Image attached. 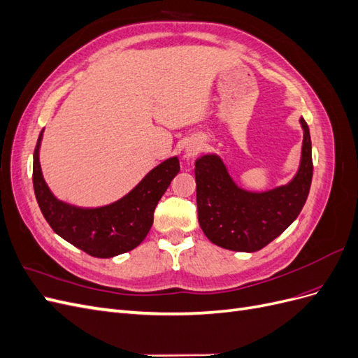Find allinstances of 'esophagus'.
I'll use <instances>...</instances> for the list:
<instances>
[{"instance_id":"obj_1","label":"esophagus","mask_w":358,"mask_h":358,"mask_svg":"<svg viewBox=\"0 0 358 358\" xmlns=\"http://www.w3.org/2000/svg\"><path fill=\"white\" fill-rule=\"evenodd\" d=\"M199 152H200V145L199 143H189V145H187V148H185L187 157L194 158Z\"/></svg>"}]
</instances>
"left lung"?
I'll use <instances>...</instances> for the list:
<instances>
[{"label": "left lung", "mask_w": 358, "mask_h": 358, "mask_svg": "<svg viewBox=\"0 0 358 358\" xmlns=\"http://www.w3.org/2000/svg\"><path fill=\"white\" fill-rule=\"evenodd\" d=\"M303 128L301 161L288 185L267 192H248L230 178L216 155L196 161L199 222L208 239L230 251L255 252L284 233L306 203L312 182L309 127Z\"/></svg>", "instance_id": "left-lung-1"}]
</instances>
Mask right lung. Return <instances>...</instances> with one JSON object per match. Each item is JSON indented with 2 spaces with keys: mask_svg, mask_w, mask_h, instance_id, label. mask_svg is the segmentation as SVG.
<instances>
[{
  "mask_svg": "<svg viewBox=\"0 0 358 358\" xmlns=\"http://www.w3.org/2000/svg\"><path fill=\"white\" fill-rule=\"evenodd\" d=\"M38 136L32 164V183L40 210L52 230L64 241L96 258H112L131 251L143 242L154 222V210L162 194L179 170V159L173 157L150 170L125 197L95 209H83L58 200L41 175Z\"/></svg>",
  "mask_w": 358,
  "mask_h": 358,
  "instance_id": "obj_1",
  "label": "right lung"
}]
</instances>
